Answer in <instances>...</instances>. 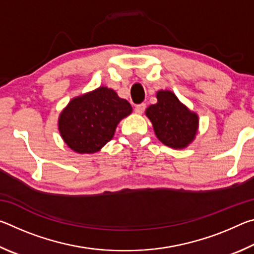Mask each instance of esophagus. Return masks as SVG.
<instances>
[{
    "label": "esophagus",
    "mask_w": 254,
    "mask_h": 254,
    "mask_svg": "<svg viewBox=\"0 0 254 254\" xmlns=\"http://www.w3.org/2000/svg\"><path fill=\"white\" fill-rule=\"evenodd\" d=\"M145 110V104L144 103H141V104H137L134 107V112L136 114H142Z\"/></svg>",
    "instance_id": "obj_1"
}]
</instances>
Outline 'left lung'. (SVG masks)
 <instances>
[{"mask_svg":"<svg viewBox=\"0 0 254 254\" xmlns=\"http://www.w3.org/2000/svg\"><path fill=\"white\" fill-rule=\"evenodd\" d=\"M157 98V104L145 111L157 137L171 148L187 147L197 133L198 117L183 105L173 92L159 91Z\"/></svg>","mask_w":254,"mask_h":254,"instance_id":"left-lung-1","label":"left lung"}]
</instances>
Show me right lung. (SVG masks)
I'll return each instance as SVG.
<instances>
[{"instance_id":"obj_1","label":"right lung","mask_w":254,"mask_h":254,"mask_svg":"<svg viewBox=\"0 0 254 254\" xmlns=\"http://www.w3.org/2000/svg\"><path fill=\"white\" fill-rule=\"evenodd\" d=\"M132 107L113 89L100 87L69 102L59 117V132L68 147L78 153H94L113 137Z\"/></svg>"}]
</instances>
